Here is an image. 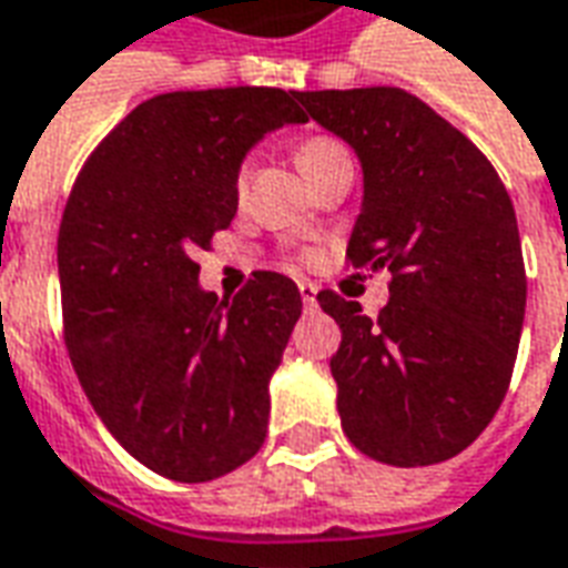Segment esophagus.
Masks as SVG:
<instances>
[{
  "label": "esophagus",
  "instance_id": "1",
  "mask_svg": "<svg viewBox=\"0 0 568 568\" xmlns=\"http://www.w3.org/2000/svg\"><path fill=\"white\" fill-rule=\"evenodd\" d=\"M297 292H301V301H304V307H316V295H320V288L313 283H297Z\"/></svg>",
  "mask_w": 568,
  "mask_h": 568
}]
</instances>
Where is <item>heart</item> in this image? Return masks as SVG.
<instances>
[{
	"mask_svg": "<svg viewBox=\"0 0 568 568\" xmlns=\"http://www.w3.org/2000/svg\"><path fill=\"white\" fill-rule=\"evenodd\" d=\"M338 156H344V150H341V144H335L332 138H307V141L301 144V150H297L301 172L307 174V178L320 172V169L328 165L332 160H338ZM236 187H245V169L240 172V178H236Z\"/></svg>",
	"mask_w": 568,
	"mask_h": 568,
	"instance_id": "1",
	"label": "heart"
}]
</instances>
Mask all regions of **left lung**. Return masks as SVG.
Instances as JSON below:
<instances>
[{
  "label": "left lung",
  "mask_w": 568,
  "mask_h": 568,
  "mask_svg": "<svg viewBox=\"0 0 568 568\" xmlns=\"http://www.w3.org/2000/svg\"><path fill=\"white\" fill-rule=\"evenodd\" d=\"M297 101L363 169L351 264L394 273L378 320L335 292L316 295L341 325V427L375 462H446L495 418L517 359L526 271L514 202L477 146L408 91Z\"/></svg>",
  "instance_id": "1"
}]
</instances>
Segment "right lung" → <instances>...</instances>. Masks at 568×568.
I'll use <instances>...</instances> for the list:
<instances>
[{
	"instance_id": "add662e5",
	"label": "right lung",
	"mask_w": 568,
	"mask_h": 568,
	"mask_svg": "<svg viewBox=\"0 0 568 568\" xmlns=\"http://www.w3.org/2000/svg\"><path fill=\"white\" fill-rule=\"evenodd\" d=\"M297 91H169L138 104L79 172L58 233L70 363L110 434L178 483L245 464L267 436L271 378L301 292L261 271L233 301L196 248L227 230L248 150L307 122Z\"/></svg>"
}]
</instances>
